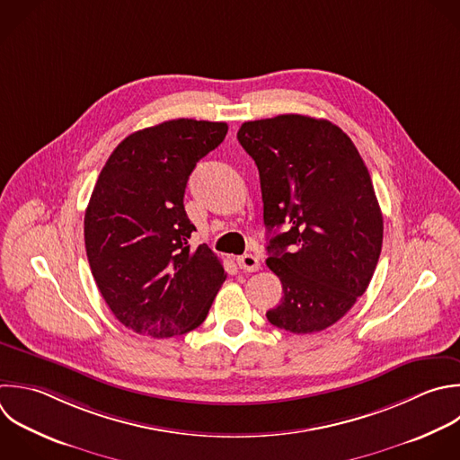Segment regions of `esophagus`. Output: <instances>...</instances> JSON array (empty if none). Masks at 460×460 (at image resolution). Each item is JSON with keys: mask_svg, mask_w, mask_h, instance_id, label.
Returning <instances> with one entry per match:
<instances>
[{"mask_svg": "<svg viewBox=\"0 0 460 460\" xmlns=\"http://www.w3.org/2000/svg\"><path fill=\"white\" fill-rule=\"evenodd\" d=\"M237 264H239V268L244 270V271H257V270L261 268V261H259L255 255H252V253H246V255L237 257Z\"/></svg>", "mask_w": 460, "mask_h": 460, "instance_id": "obj_1", "label": "esophagus"}]
</instances>
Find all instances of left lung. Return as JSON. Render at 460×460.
Segmentation results:
<instances>
[{
    "label": "left lung",
    "instance_id": "left-lung-1",
    "mask_svg": "<svg viewBox=\"0 0 460 460\" xmlns=\"http://www.w3.org/2000/svg\"><path fill=\"white\" fill-rule=\"evenodd\" d=\"M237 140L259 169L268 234L286 226L266 246L284 291L266 316L295 334L323 331L365 293L381 253L370 174L352 140L323 119L244 122Z\"/></svg>",
    "mask_w": 460,
    "mask_h": 460
}]
</instances>
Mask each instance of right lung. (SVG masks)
Here are the masks:
<instances>
[{
	"mask_svg": "<svg viewBox=\"0 0 460 460\" xmlns=\"http://www.w3.org/2000/svg\"><path fill=\"white\" fill-rule=\"evenodd\" d=\"M225 122L176 119L124 138L99 174L84 216L86 255L111 313L138 334H185L208 314L226 275L183 207L196 164Z\"/></svg>",
	"mask_w": 460,
	"mask_h": 460,
	"instance_id": "obj_1",
	"label": "right lung"
}]
</instances>
